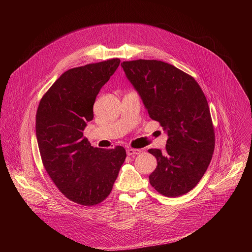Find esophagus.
<instances>
[{
	"mask_svg": "<svg viewBox=\"0 0 252 252\" xmlns=\"http://www.w3.org/2000/svg\"><path fill=\"white\" fill-rule=\"evenodd\" d=\"M126 154H127V156H134V155L140 154V151L139 150H135V149H127L126 150Z\"/></svg>",
	"mask_w": 252,
	"mask_h": 252,
	"instance_id": "obj_1",
	"label": "esophagus"
}]
</instances>
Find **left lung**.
I'll return each mask as SVG.
<instances>
[{"label": "left lung", "instance_id": "1", "mask_svg": "<svg viewBox=\"0 0 252 252\" xmlns=\"http://www.w3.org/2000/svg\"><path fill=\"white\" fill-rule=\"evenodd\" d=\"M127 80L150 117L167 133L165 150L151 149L158 166L150 183L160 194L188 193L206 171L214 151V129L206 97L196 81L157 60L123 62Z\"/></svg>", "mask_w": 252, "mask_h": 252}]
</instances>
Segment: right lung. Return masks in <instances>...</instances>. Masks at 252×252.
I'll list each match as a JSON object with an SVG mask.
<instances>
[{
  "mask_svg": "<svg viewBox=\"0 0 252 252\" xmlns=\"http://www.w3.org/2000/svg\"><path fill=\"white\" fill-rule=\"evenodd\" d=\"M120 63L112 59L64 71L42 97L35 116L48 174L65 197L82 205H94L109 196L126 158L123 147L93 148L84 137L95 97Z\"/></svg>",
  "mask_w": 252,
  "mask_h": 252,
  "instance_id": "add662e5",
  "label": "right lung"
}]
</instances>
